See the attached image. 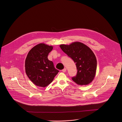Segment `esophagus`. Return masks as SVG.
<instances>
[{
	"mask_svg": "<svg viewBox=\"0 0 122 122\" xmlns=\"http://www.w3.org/2000/svg\"><path fill=\"white\" fill-rule=\"evenodd\" d=\"M66 71V68H64V69H63L62 70V71L63 72H65Z\"/></svg>",
	"mask_w": 122,
	"mask_h": 122,
	"instance_id": "34e87169",
	"label": "esophagus"
}]
</instances>
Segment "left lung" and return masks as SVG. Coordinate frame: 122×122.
Wrapping results in <instances>:
<instances>
[{
    "mask_svg": "<svg viewBox=\"0 0 122 122\" xmlns=\"http://www.w3.org/2000/svg\"><path fill=\"white\" fill-rule=\"evenodd\" d=\"M62 50L76 64L77 73L72 80L79 85H87L94 79L97 62L92 51L85 44L75 42L69 45L60 46Z\"/></svg>",
    "mask_w": 122,
    "mask_h": 122,
    "instance_id": "8db88e82",
    "label": "left lung"
}]
</instances>
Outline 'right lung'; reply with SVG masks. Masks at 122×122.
Returning <instances> with one entry per match:
<instances>
[{"mask_svg": "<svg viewBox=\"0 0 122 122\" xmlns=\"http://www.w3.org/2000/svg\"><path fill=\"white\" fill-rule=\"evenodd\" d=\"M53 47L40 43L29 51L25 61V72L29 79L37 86H47L59 72L48 56Z\"/></svg>", "mask_w": 122, "mask_h": 122, "instance_id": "1", "label": "right lung"}]
</instances>
